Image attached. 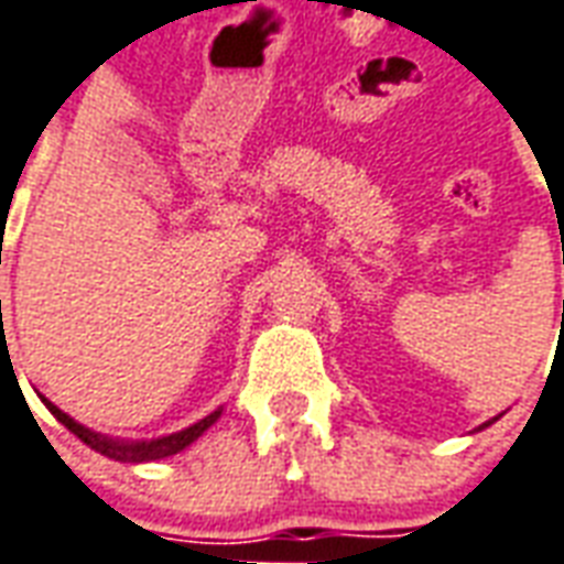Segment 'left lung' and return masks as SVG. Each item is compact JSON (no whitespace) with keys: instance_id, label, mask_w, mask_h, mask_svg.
Segmentation results:
<instances>
[{"instance_id":"obj_1","label":"left lung","mask_w":564,"mask_h":564,"mask_svg":"<svg viewBox=\"0 0 564 564\" xmlns=\"http://www.w3.org/2000/svg\"><path fill=\"white\" fill-rule=\"evenodd\" d=\"M488 424H491V421H486V424H482V427H488Z\"/></svg>"}]
</instances>
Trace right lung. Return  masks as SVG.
<instances>
[{
	"mask_svg": "<svg viewBox=\"0 0 564 564\" xmlns=\"http://www.w3.org/2000/svg\"><path fill=\"white\" fill-rule=\"evenodd\" d=\"M42 403L48 405L51 415L61 421L66 431L76 433L85 446H90L94 452H100L106 458L121 460V464H145V460L171 458L176 452H183V448L192 446L200 433L207 431L210 424H216V419L223 415V405H219L210 415H204V419L195 421V424H188L186 431H176L171 433V436H155V440H118V436H106V433H97L90 431V427H85V424H78L76 419H69L63 409H57V405L51 403V400H45V397H42Z\"/></svg>",
	"mask_w": 564,
	"mask_h": 564,
	"instance_id": "1",
	"label": "right lung"
}]
</instances>
